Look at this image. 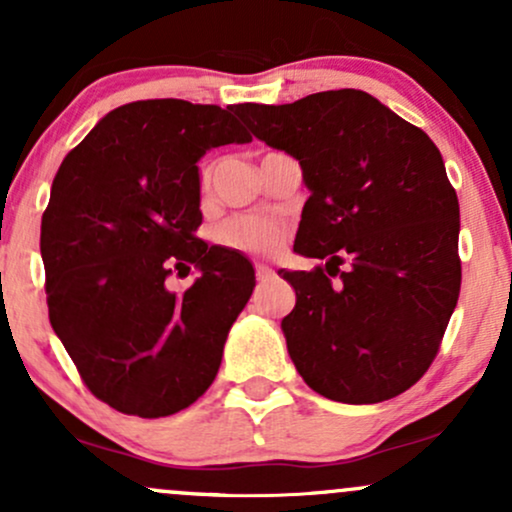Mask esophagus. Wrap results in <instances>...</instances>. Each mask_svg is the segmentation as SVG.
<instances>
[{
  "instance_id": "1",
  "label": "esophagus",
  "mask_w": 512,
  "mask_h": 512,
  "mask_svg": "<svg viewBox=\"0 0 512 512\" xmlns=\"http://www.w3.org/2000/svg\"><path fill=\"white\" fill-rule=\"evenodd\" d=\"M255 276L257 281H269L274 279V269L269 264H255Z\"/></svg>"
}]
</instances>
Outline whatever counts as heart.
I'll return each mask as SVG.
<instances>
[{
	"instance_id": "obj_1",
	"label": "heart",
	"mask_w": 512,
	"mask_h": 512,
	"mask_svg": "<svg viewBox=\"0 0 512 512\" xmlns=\"http://www.w3.org/2000/svg\"><path fill=\"white\" fill-rule=\"evenodd\" d=\"M199 192H202V197H209L211 168L202 170ZM284 236L286 231L279 221L255 214L233 216V219L223 221L216 228V243L223 245V248L250 252V255H274L284 243Z\"/></svg>"
}]
</instances>
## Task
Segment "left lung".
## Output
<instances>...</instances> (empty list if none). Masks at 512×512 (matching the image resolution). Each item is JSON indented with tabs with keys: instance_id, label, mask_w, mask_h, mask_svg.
Listing matches in <instances>:
<instances>
[{
	"instance_id": "obj_1",
	"label": "left lung",
	"mask_w": 512,
	"mask_h": 512,
	"mask_svg": "<svg viewBox=\"0 0 512 512\" xmlns=\"http://www.w3.org/2000/svg\"><path fill=\"white\" fill-rule=\"evenodd\" d=\"M257 139L298 158L310 197L286 272L296 308L289 356L317 395L375 404L409 390L436 358L460 296V204L424 129L356 88L289 105L240 103Z\"/></svg>"
}]
</instances>
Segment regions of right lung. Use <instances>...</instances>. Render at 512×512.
<instances>
[{
    "label": "right lung",
    "mask_w": 512,
    "mask_h": 512,
    "mask_svg": "<svg viewBox=\"0 0 512 512\" xmlns=\"http://www.w3.org/2000/svg\"><path fill=\"white\" fill-rule=\"evenodd\" d=\"M250 139L231 108L127 103L64 156L52 180L40 226L50 325L88 390L122 414H175L219 373L255 269L195 236L197 161ZM190 263L196 284L168 292L172 269Z\"/></svg>",
    "instance_id": "add662e5"
}]
</instances>
